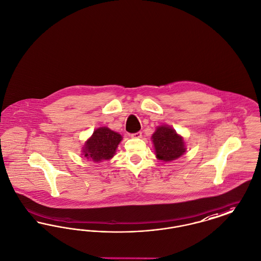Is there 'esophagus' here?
I'll list each match as a JSON object with an SVG mask.
<instances>
[{"label":"esophagus","mask_w":261,"mask_h":261,"mask_svg":"<svg viewBox=\"0 0 261 261\" xmlns=\"http://www.w3.org/2000/svg\"><path fill=\"white\" fill-rule=\"evenodd\" d=\"M141 136H142V134H141L140 132L136 133V134H132V135H130V137H132V138H140Z\"/></svg>","instance_id":"34e87169"}]
</instances>
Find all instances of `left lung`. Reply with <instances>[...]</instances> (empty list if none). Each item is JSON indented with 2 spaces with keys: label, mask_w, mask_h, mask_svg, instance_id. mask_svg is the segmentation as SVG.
Listing matches in <instances>:
<instances>
[{
  "label": "left lung",
  "mask_w": 261,
  "mask_h": 261,
  "mask_svg": "<svg viewBox=\"0 0 261 261\" xmlns=\"http://www.w3.org/2000/svg\"><path fill=\"white\" fill-rule=\"evenodd\" d=\"M156 157L164 162L178 159L185 151V143L182 136L170 125H160L152 136Z\"/></svg>",
  "instance_id": "1"
}]
</instances>
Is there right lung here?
Here are the masks:
<instances>
[{"mask_svg": "<svg viewBox=\"0 0 261 261\" xmlns=\"http://www.w3.org/2000/svg\"><path fill=\"white\" fill-rule=\"evenodd\" d=\"M122 136L106 126L96 128L83 147V155L93 162L110 160L122 140Z\"/></svg>", "mask_w": 261, "mask_h": 261, "instance_id": "obj_1", "label": "right lung"}]
</instances>
